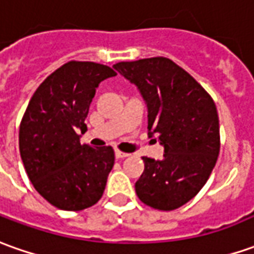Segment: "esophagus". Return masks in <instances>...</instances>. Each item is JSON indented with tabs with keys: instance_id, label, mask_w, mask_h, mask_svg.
<instances>
[{
	"instance_id": "1",
	"label": "esophagus",
	"mask_w": 254,
	"mask_h": 254,
	"mask_svg": "<svg viewBox=\"0 0 254 254\" xmlns=\"http://www.w3.org/2000/svg\"><path fill=\"white\" fill-rule=\"evenodd\" d=\"M127 156H129L127 153H124V151H120V150H115V157H117V158H125V157Z\"/></svg>"
}]
</instances>
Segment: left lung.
Masks as SVG:
<instances>
[{"mask_svg":"<svg viewBox=\"0 0 254 254\" xmlns=\"http://www.w3.org/2000/svg\"><path fill=\"white\" fill-rule=\"evenodd\" d=\"M147 105V129L158 136L163 160L143 157L134 184L147 206L171 211L204 186L220 154V124L213 98L185 69L164 57L114 65Z\"/></svg>","mask_w":254,"mask_h":254,"instance_id":"1","label":"left lung"}]
</instances>
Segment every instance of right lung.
I'll return each instance as SVG.
<instances>
[{"mask_svg":"<svg viewBox=\"0 0 254 254\" xmlns=\"http://www.w3.org/2000/svg\"><path fill=\"white\" fill-rule=\"evenodd\" d=\"M117 73L96 62L70 61L53 72L29 101L19 127L27 177L48 203L66 211L96 204L114 167L111 146L80 143L98 84Z\"/></svg>","mask_w":254,"mask_h":254,"instance_id":"right-lung-1","label":"right lung"}]
</instances>
